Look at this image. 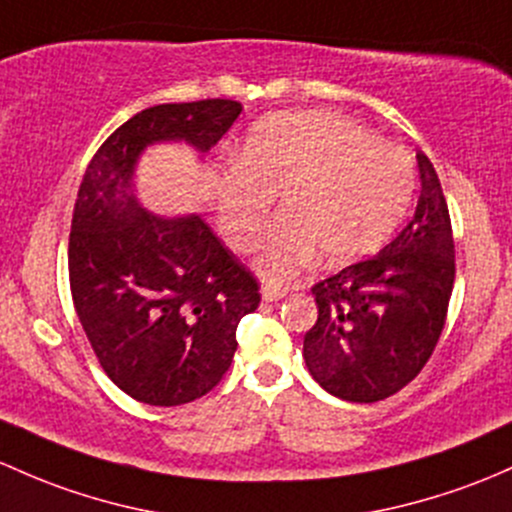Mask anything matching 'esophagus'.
Masks as SVG:
<instances>
[{
    "label": "esophagus",
    "instance_id": "34e87169",
    "mask_svg": "<svg viewBox=\"0 0 512 512\" xmlns=\"http://www.w3.org/2000/svg\"><path fill=\"white\" fill-rule=\"evenodd\" d=\"M284 294H287V289L274 287V284H265V287H262V299L265 301H279Z\"/></svg>",
    "mask_w": 512,
    "mask_h": 512
}]
</instances>
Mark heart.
Here are the masks:
<instances>
[{"label":"heart","mask_w":512,"mask_h":512,"mask_svg":"<svg viewBox=\"0 0 512 512\" xmlns=\"http://www.w3.org/2000/svg\"><path fill=\"white\" fill-rule=\"evenodd\" d=\"M277 191L287 211L257 257L265 279L297 272L319 247L333 265L378 250L410 206L414 161L338 112H282L247 132L213 186L220 230L235 250L260 242Z\"/></svg>","instance_id":"1"}]
</instances>
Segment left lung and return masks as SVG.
<instances>
[{"mask_svg": "<svg viewBox=\"0 0 512 512\" xmlns=\"http://www.w3.org/2000/svg\"><path fill=\"white\" fill-rule=\"evenodd\" d=\"M410 223L370 260L314 284L319 319L304 336L311 378L333 397L378 402L412 383L437 346L454 289V238L432 161L417 154Z\"/></svg>", "mask_w": 512, "mask_h": 512, "instance_id": "1", "label": "left lung"}]
</instances>
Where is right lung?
I'll list each match as a JSON object with an SVG mask.
<instances>
[{
	"mask_svg": "<svg viewBox=\"0 0 512 512\" xmlns=\"http://www.w3.org/2000/svg\"><path fill=\"white\" fill-rule=\"evenodd\" d=\"M240 112L220 98L147 107L105 139L80 184L68 242L75 311L107 378L144 405L211 392L260 289L201 215L142 206L137 164L154 144H186L203 159Z\"/></svg>",
	"mask_w": 512,
	"mask_h": 512,
	"instance_id": "1",
	"label": "right lung"
}]
</instances>
